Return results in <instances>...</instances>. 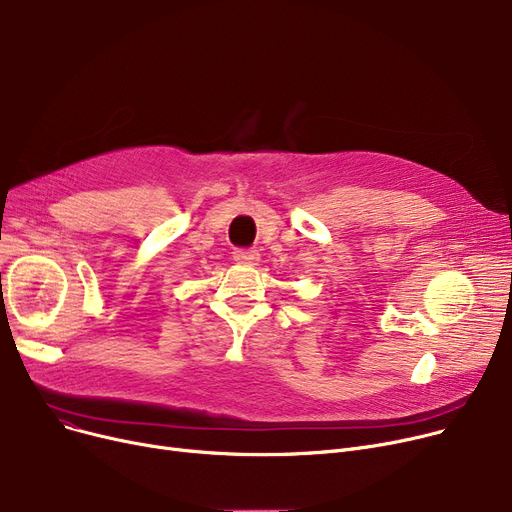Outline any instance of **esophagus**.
Masks as SVG:
<instances>
[{"label":"esophagus","instance_id":"34e87169","mask_svg":"<svg viewBox=\"0 0 512 512\" xmlns=\"http://www.w3.org/2000/svg\"><path fill=\"white\" fill-rule=\"evenodd\" d=\"M232 257L238 263H257L259 261V253L255 249H236L232 253Z\"/></svg>","mask_w":512,"mask_h":512}]
</instances>
